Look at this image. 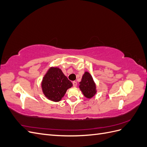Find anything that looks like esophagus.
Wrapping results in <instances>:
<instances>
[{
    "mask_svg": "<svg viewBox=\"0 0 147 147\" xmlns=\"http://www.w3.org/2000/svg\"><path fill=\"white\" fill-rule=\"evenodd\" d=\"M77 82H75V81L73 82V86H74V87H76V86H77Z\"/></svg>",
    "mask_w": 147,
    "mask_h": 147,
    "instance_id": "1",
    "label": "esophagus"
}]
</instances>
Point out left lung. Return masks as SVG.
I'll use <instances>...</instances> for the list:
<instances>
[{"instance_id":"8db88e82","label":"left lung","mask_w":147,"mask_h":147,"mask_svg":"<svg viewBox=\"0 0 147 147\" xmlns=\"http://www.w3.org/2000/svg\"><path fill=\"white\" fill-rule=\"evenodd\" d=\"M79 88L84 96L88 99H91L96 94V86L91 74L85 72L83 74L82 81L79 83Z\"/></svg>"}]
</instances>
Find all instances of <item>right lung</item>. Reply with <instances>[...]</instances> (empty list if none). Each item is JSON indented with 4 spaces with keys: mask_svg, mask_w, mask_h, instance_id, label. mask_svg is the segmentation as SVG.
<instances>
[{
    "mask_svg": "<svg viewBox=\"0 0 147 147\" xmlns=\"http://www.w3.org/2000/svg\"><path fill=\"white\" fill-rule=\"evenodd\" d=\"M72 83L58 67H51L43 77L42 88L47 99L59 102L64 97L67 90L72 86Z\"/></svg>",
    "mask_w": 147,
    "mask_h": 147,
    "instance_id": "1",
    "label": "right lung"
}]
</instances>
